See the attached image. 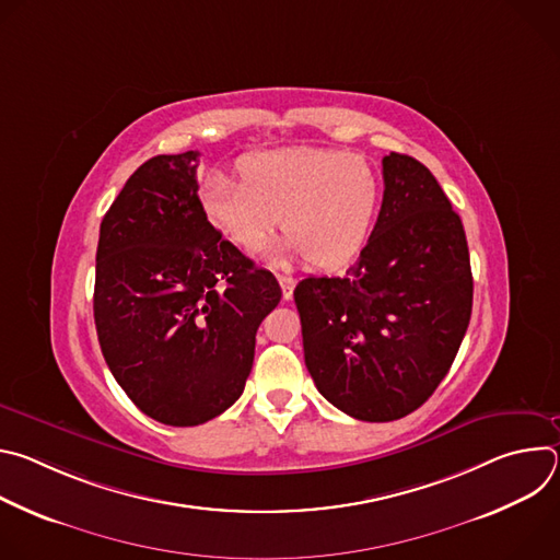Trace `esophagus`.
<instances>
[{"label": "esophagus", "mask_w": 560, "mask_h": 560, "mask_svg": "<svg viewBox=\"0 0 560 560\" xmlns=\"http://www.w3.org/2000/svg\"><path fill=\"white\" fill-rule=\"evenodd\" d=\"M277 281L281 285V292H283V299H292V292H294V279L292 277H285V275H277Z\"/></svg>", "instance_id": "1"}]
</instances>
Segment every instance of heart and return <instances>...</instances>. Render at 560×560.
Masks as SVG:
<instances>
[{
    "mask_svg": "<svg viewBox=\"0 0 560 560\" xmlns=\"http://www.w3.org/2000/svg\"><path fill=\"white\" fill-rule=\"evenodd\" d=\"M242 182L214 177L203 190L210 221L246 255H259L281 228L279 257L339 268L359 255L378 208V179L346 150L285 148L246 156Z\"/></svg>",
    "mask_w": 560,
    "mask_h": 560,
    "instance_id": "obj_1",
    "label": "heart"
}]
</instances>
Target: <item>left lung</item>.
<instances>
[{
	"instance_id": "8db88e82",
	"label": "left lung",
	"mask_w": 560,
	"mask_h": 560,
	"mask_svg": "<svg viewBox=\"0 0 560 560\" xmlns=\"http://www.w3.org/2000/svg\"><path fill=\"white\" fill-rule=\"evenodd\" d=\"M383 203L346 277L294 288L303 354L316 389L370 423L421 408L447 374L471 314L460 217L415 156H383Z\"/></svg>"
}]
</instances>
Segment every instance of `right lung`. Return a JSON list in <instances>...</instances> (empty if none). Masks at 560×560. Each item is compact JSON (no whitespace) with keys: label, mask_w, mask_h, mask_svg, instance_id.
Returning a JSON list of instances; mask_svg holds the SVG:
<instances>
[{"label":"right lung","mask_w":560,"mask_h":560,"mask_svg":"<svg viewBox=\"0 0 560 560\" xmlns=\"http://www.w3.org/2000/svg\"><path fill=\"white\" fill-rule=\"evenodd\" d=\"M199 152L141 164L100 228L95 326L104 359L150 419L190 428L225 412L246 387L255 337L281 301L208 221Z\"/></svg>","instance_id":"obj_1"}]
</instances>
